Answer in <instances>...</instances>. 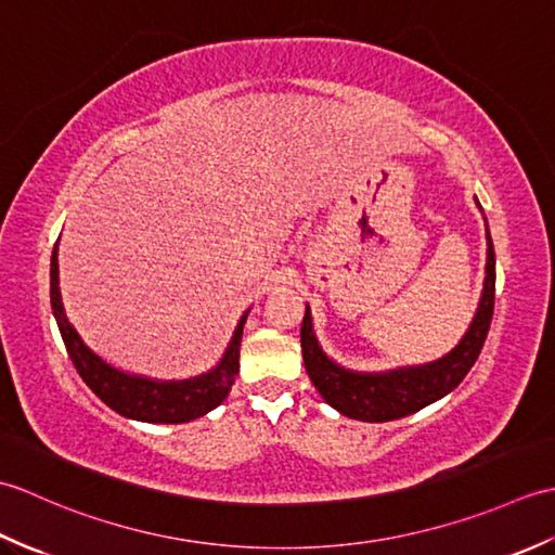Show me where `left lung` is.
Wrapping results in <instances>:
<instances>
[{
  "label": "left lung",
  "mask_w": 555,
  "mask_h": 555,
  "mask_svg": "<svg viewBox=\"0 0 555 555\" xmlns=\"http://www.w3.org/2000/svg\"><path fill=\"white\" fill-rule=\"evenodd\" d=\"M487 241V279L475 322L469 324L463 340L443 360L429 362L424 367L393 370L386 374H358L338 367L336 362L324 356L320 344H317L312 334L310 308L305 310L300 326L305 370H308L310 382L328 405L352 420L391 422L434 403V400L453 391L465 379V374L473 370L481 346L487 340L493 317V296H496V255H493L489 229Z\"/></svg>",
  "instance_id": "obj_1"
}]
</instances>
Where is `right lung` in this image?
<instances>
[{
	"label": "right lung",
	"mask_w": 555,
	"mask_h": 555,
	"mask_svg": "<svg viewBox=\"0 0 555 555\" xmlns=\"http://www.w3.org/2000/svg\"><path fill=\"white\" fill-rule=\"evenodd\" d=\"M50 298L70 362H74V367L82 376V382L92 388V393L104 400L112 410L119 412V415L155 424H181L207 415L209 410H215L229 396L233 376L238 374L241 367L238 358L245 317L238 328H235L227 356L221 358L215 370L185 382H152L143 379V376H131L114 370L112 364L98 358L95 352L82 344L76 328L70 326L64 314L62 293H59L56 245L50 269Z\"/></svg>",
	"instance_id": "obj_1"
}]
</instances>
